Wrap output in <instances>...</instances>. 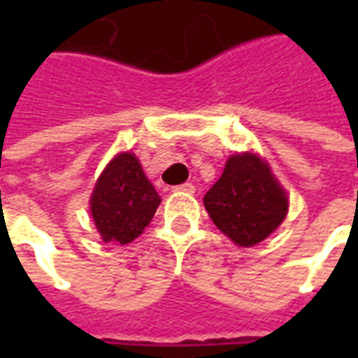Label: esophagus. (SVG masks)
<instances>
[{
  "label": "esophagus",
  "mask_w": 358,
  "mask_h": 358,
  "mask_svg": "<svg viewBox=\"0 0 358 358\" xmlns=\"http://www.w3.org/2000/svg\"><path fill=\"white\" fill-rule=\"evenodd\" d=\"M174 192H182V194H194L195 192V186L194 184H180V186L174 187Z\"/></svg>",
  "instance_id": "esophagus-1"
}]
</instances>
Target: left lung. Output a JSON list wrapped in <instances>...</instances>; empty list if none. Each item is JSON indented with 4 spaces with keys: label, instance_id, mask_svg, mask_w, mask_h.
<instances>
[{
    "label": "left lung",
    "instance_id": "1",
    "mask_svg": "<svg viewBox=\"0 0 358 358\" xmlns=\"http://www.w3.org/2000/svg\"><path fill=\"white\" fill-rule=\"evenodd\" d=\"M203 203L215 226L240 248L266 240L284 222L289 207L268 163L255 153L230 157Z\"/></svg>",
    "mask_w": 358,
    "mask_h": 358
}]
</instances>
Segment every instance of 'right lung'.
<instances>
[{
  "label": "right lung",
  "mask_w": 358,
  "mask_h": 358,
  "mask_svg": "<svg viewBox=\"0 0 358 358\" xmlns=\"http://www.w3.org/2000/svg\"><path fill=\"white\" fill-rule=\"evenodd\" d=\"M161 197L134 153H118L97 178L90 210L103 241L126 245L151 222Z\"/></svg>",
  "instance_id": "1"
}]
</instances>
